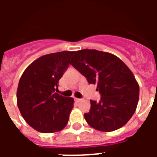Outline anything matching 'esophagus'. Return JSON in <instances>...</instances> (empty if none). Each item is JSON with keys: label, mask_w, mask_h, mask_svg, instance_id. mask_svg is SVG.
I'll use <instances>...</instances> for the list:
<instances>
[{"label": "esophagus", "mask_w": 157, "mask_h": 157, "mask_svg": "<svg viewBox=\"0 0 157 157\" xmlns=\"http://www.w3.org/2000/svg\"><path fill=\"white\" fill-rule=\"evenodd\" d=\"M75 101L76 103H79L80 101H82V99H79V98H75Z\"/></svg>", "instance_id": "34e87169"}]
</instances>
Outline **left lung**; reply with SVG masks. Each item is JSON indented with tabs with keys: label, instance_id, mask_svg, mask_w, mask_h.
Wrapping results in <instances>:
<instances>
[{
	"label": "left lung",
	"instance_id": "left-lung-1",
	"mask_svg": "<svg viewBox=\"0 0 157 157\" xmlns=\"http://www.w3.org/2000/svg\"><path fill=\"white\" fill-rule=\"evenodd\" d=\"M71 64L96 84L101 101H90L87 123L96 130L110 132L123 127L132 117L139 98V85L121 59L112 53L96 49L75 52Z\"/></svg>",
	"mask_w": 157,
	"mask_h": 157
}]
</instances>
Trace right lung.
<instances>
[{
    "mask_svg": "<svg viewBox=\"0 0 157 157\" xmlns=\"http://www.w3.org/2000/svg\"><path fill=\"white\" fill-rule=\"evenodd\" d=\"M74 52L63 51L37 58L19 79L18 108L25 121L38 132H58L68 123L74 99L55 91Z\"/></svg>",
    "mask_w": 157,
    "mask_h": 157,
    "instance_id": "right-lung-1",
    "label": "right lung"
}]
</instances>
